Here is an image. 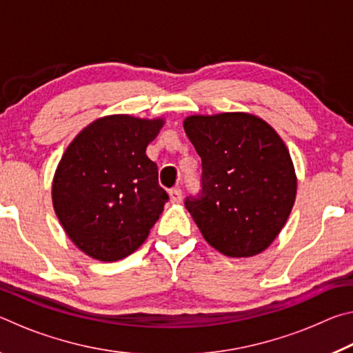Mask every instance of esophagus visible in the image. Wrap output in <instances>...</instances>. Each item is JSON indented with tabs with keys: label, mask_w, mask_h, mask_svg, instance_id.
Listing matches in <instances>:
<instances>
[{
	"label": "esophagus",
	"mask_w": 353,
	"mask_h": 353,
	"mask_svg": "<svg viewBox=\"0 0 353 353\" xmlns=\"http://www.w3.org/2000/svg\"><path fill=\"white\" fill-rule=\"evenodd\" d=\"M170 199H171L172 204H179V202L182 201V191H181V188H179V187L171 188L170 190Z\"/></svg>",
	"instance_id": "esophagus-1"
}]
</instances>
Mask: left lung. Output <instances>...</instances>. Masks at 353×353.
<instances>
[{
	"label": "left lung",
	"instance_id": "8db88e82",
	"mask_svg": "<svg viewBox=\"0 0 353 353\" xmlns=\"http://www.w3.org/2000/svg\"><path fill=\"white\" fill-rule=\"evenodd\" d=\"M183 129L202 160V194L185 201L202 236L232 259L263 252L296 201L297 177L285 141L246 112L191 115Z\"/></svg>",
	"mask_w": 353,
	"mask_h": 353
}]
</instances>
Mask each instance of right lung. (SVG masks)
<instances>
[{
	"mask_svg": "<svg viewBox=\"0 0 353 353\" xmlns=\"http://www.w3.org/2000/svg\"><path fill=\"white\" fill-rule=\"evenodd\" d=\"M163 124V118L101 117L65 149L52 177V207L85 255L117 261L146 241L168 201L146 155Z\"/></svg>",
	"mask_w": 353,
	"mask_h": 353,
	"instance_id": "obj_1",
	"label": "right lung"
}]
</instances>
